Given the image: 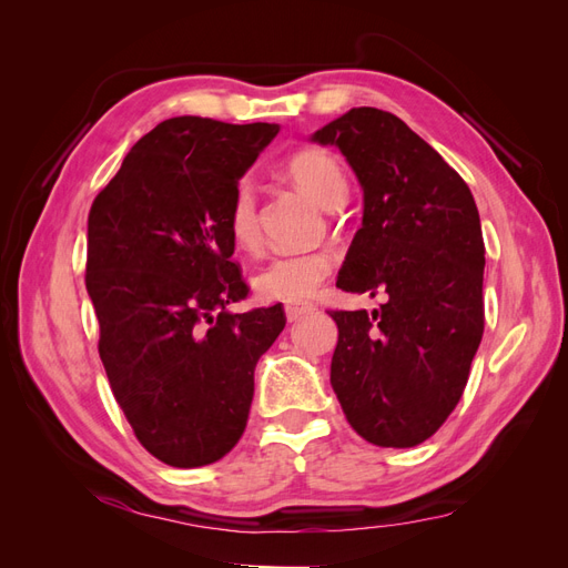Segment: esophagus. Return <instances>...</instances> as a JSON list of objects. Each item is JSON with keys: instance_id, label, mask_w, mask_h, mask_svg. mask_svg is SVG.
I'll return each mask as SVG.
<instances>
[{"instance_id": "obj_1", "label": "esophagus", "mask_w": 568, "mask_h": 568, "mask_svg": "<svg viewBox=\"0 0 568 568\" xmlns=\"http://www.w3.org/2000/svg\"><path fill=\"white\" fill-rule=\"evenodd\" d=\"M313 311H315L313 303H291V305L284 307V313H286V320H288V322H298L301 317L311 315Z\"/></svg>"}]
</instances>
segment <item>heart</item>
Segmentation results:
<instances>
[{
    "label": "heart",
    "mask_w": 568,
    "mask_h": 568,
    "mask_svg": "<svg viewBox=\"0 0 568 568\" xmlns=\"http://www.w3.org/2000/svg\"><path fill=\"white\" fill-rule=\"evenodd\" d=\"M288 175L311 194L322 209H336L346 199L348 182L338 161L326 151H301L288 161ZM227 230L239 248H253L257 244V211L255 186L248 178L239 180L232 194ZM334 270V255L329 251H296L277 253L251 277V286L261 301L296 303L313 296L317 286Z\"/></svg>",
    "instance_id": "obj_1"
}]
</instances>
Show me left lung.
<instances>
[{"mask_svg":"<svg viewBox=\"0 0 568 568\" xmlns=\"http://www.w3.org/2000/svg\"><path fill=\"white\" fill-rule=\"evenodd\" d=\"M363 186V227L336 286L384 294L379 311H336L332 388L379 448H415L462 398L484 336L486 248L474 196L398 115L359 106L317 130Z\"/></svg>","mask_w":568,"mask_h":568,"instance_id":"obj_1","label":"left lung"}]
</instances>
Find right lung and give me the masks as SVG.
Returning <instances> with one entry per match:
<instances>
[{
	"label": "right lung",
	"instance_id": "obj_1",
	"mask_svg": "<svg viewBox=\"0 0 568 568\" xmlns=\"http://www.w3.org/2000/svg\"><path fill=\"white\" fill-rule=\"evenodd\" d=\"M277 132L163 120L92 203L84 284L99 357L136 440L170 467H205L234 448L257 359L286 324L282 305L227 311L248 291L230 261L232 194Z\"/></svg>",
	"mask_w": 568,
	"mask_h": 568
}]
</instances>
